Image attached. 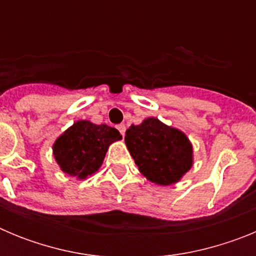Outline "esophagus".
Returning <instances> with one entry per match:
<instances>
[{
  "mask_svg": "<svg viewBox=\"0 0 256 256\" xmlns=\"http://www.w3.org/2000/svg\"><path fill=\"white\" fill-rule=\"evenodd\" d=\"M116 128H118V130H119L120 134L124 137V134H126V126H124V124H119V126H118Z\"/></svg>",
  "mask_w": 256,
  "mask_h": 256,
  "instance_id": "esophagus-1",
  "label": "esophagus"
}]
</instances>
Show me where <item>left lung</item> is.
I'll list each match as a JSON object with an SVG mask.
<instances>
[{"instance_id":"8db88e82","label":"left lung","mask_w":256,"mask_h":256,"mask_svg":"<svg viewBox=\"0 0 256 256\" xmlns=\"http://www.w3.org/2000/svg\"><path fill=\"white\" fill-rule=\"evenodd\" d=\"M126 144L140 172L151 182L168 186L192 166V146L184 133L148 118L126 132Z\"/></svg>"}]
</instances>
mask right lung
Masks as SVG:
<instances>
[{"label":"right lung","mask_w":256,"mask_h":256,"mask_svg":"<svg viewBox=\"0 0 256 256\" xmlns=\"http://www.w3.org/2000/svg\"><path fill=\"white\" fill-rule=\"evenodd\" d=\"M120 138L112 126L79 120L56 140L54 155L62 172L83 180L100 168L108 146Z\"/></svg>","instance_id":"add662e5"}]
</instances>
